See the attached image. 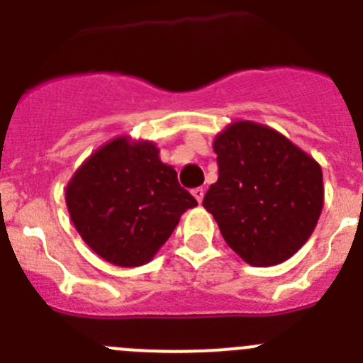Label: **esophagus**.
I'll return each mask as SVG.
<instances>
[{
	"mask_svg": "<svg viewBox=\"0 0 363 363\" xmlns=\"http://www.w3.org/2000/svg\"><path fill=\"white\" fill-rule=\"evenodd\" d=\"M192 196L196 198L198 203H201V201H203V196H205V189H203V187L192 189Z\"/></svg>",
	"mask_w": 363,
	"mask_h": 363,
	"instance_id": "obj_1",
	"label": "esophagus"
}]
</instances>
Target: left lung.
Returning a JSON list of instances; mask_svg holds the SVG:
<instances>
[{"label": "left lung", "mask_w": 363, "mask_h": 363, "mask_svg": "<svg viewBox=\"0 0 363 363\" xmlns=\"http://www.w3.org/2000/svg\"><path fill=\"white\" fill-rule=\"evenodd\" d=\"M218 182L203 198L227 245L252 267L289 259L323 209L322 167L267 125L233 121L216 134Z\"/></svg>", "instance_id": "1"}]
</instances>
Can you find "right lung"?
<instances>
[{
    "mask_svg": "<svg viewBox=\"0 0 363 363\" xmlns=\"http://www.w3.org/2000/svg\"><path fill=\"white\" fill-rule=\"evenodd\" d=\"M65 201L83 242L118 267L149 264L182 214L198 205L156 143L130 136L94 150L69 179Z\"/></svg>",
    "mask_w": 363,
    "mask_h": 363,
    "instance_id": "obj_1",
    "label": "right lung"
}]
</instances>
